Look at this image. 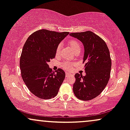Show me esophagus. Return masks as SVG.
<instances>
[{
	"mask_svg": "<svg viewBox=\"0 0 130 130\" xmlns=\"http://www.w3.org/2000/svg\"><path fill=\"white\" fill-rule=\"evenodd\" d=\"M66 77H69V76H71V73H68V72H66Z\"/></svg>",
	"mask_w": 130,
	"mask_h": 130,
	"instance_id": "esophagus-1",
	"label": "esophagus"
}]
</instances>
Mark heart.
<instances>
[{"label": "heart", "mask_w": 130, "mask_h": 130, "mask_svg": "<svg viewBox=\"0 0 130 130\" xmlns=\"http://www.w3.org/2000/svg\"><path fill=\"white\" fill-rule=\"evenodd\" d=\"M68 44H69V46L70 47V48L71 49V50H72L73 52H74L75 51H76L77 50H80V44L77 42V41H76V40H71V41H70V42ZM60 48H61V44H59L56 49V55L59 54ZM73 65L74 63H71V62H65L62 63V67H63V68H65V69L66 70H70L72 68Z\"/></svg>", "instance_id": "heart-1"}]
</instances>
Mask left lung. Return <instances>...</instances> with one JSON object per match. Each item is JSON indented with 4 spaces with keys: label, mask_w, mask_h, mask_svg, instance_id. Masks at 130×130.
Instances as JSON below:
<instances>
[{
    "label": "left lung",
    "mask_w": 130,
    "mask_h": 130,
    "mask_svg": "<svg viewBox=\"0 0 130 130\" xmlns=\"http://www.w3.org/2000/svg\"><path fill=\"white\" fill-rule=\"evenodd\" d=\"M70 36L83 43V63L86 76L75 74L73 92L80 100L87 101L98 96L108 84L111 69L109 49L102 38L91 31L71 33Z\"/></svg>",
    "instance_id": "1"
}]
</instances>
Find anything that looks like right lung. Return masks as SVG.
Segmentation results:
<instances>
[{
    "mask_svg": "<svg viewBox=\"0 0 130 130\" xmlns=\"http://www.w3.org/2000/svg\"><path fill=\"white\" fill-rule=\"evenodd\" d=\"M68 34L41 29L30 35L23 46L19 63L22 79L41 99L55 97L65 79L63 70L59 68L55 73L47 63L55 58L57 47Z\"/></svg>",
    "mask_w": 130,
    "mask_h": 130,
    "instance_id": "obj_1",
    "label": "right lung"
}]
</instances>
